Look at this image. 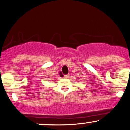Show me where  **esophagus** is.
Listing matches in <instances>:
<instances>
[{"mask_svg": "<svg viewBox=\"0 0 130 130\" xmlns=\"http://www.w3.org/2000/svg\"><path fill=\"white\" fill-rule=\"evenodd\" d=\"M64 78H69L70 77V74H67V75H64Z\"/></svg>", "mask_w": 130, "mask_h": 130, "instance_id": "34e87169", "label": "esophagus"}]
</instances>
